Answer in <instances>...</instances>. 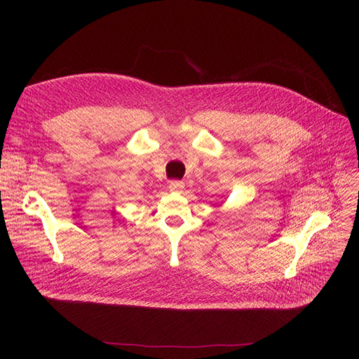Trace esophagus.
<instances>
[{"label":"esophagus","instance_id":"34e87169","mask_svg":"<svg viewBox=\"0 0 359 359\" xmlns=\"http://www.w3.org/2000/svg\"><path fill=\"white\" fill-rule=\"evenodd\" d=\"M184 187V183L180 182V180H172L168 183V189L173 191V192H182Z\"/></svg>","mask_w":359,"mask_h":359}]
</instances>
